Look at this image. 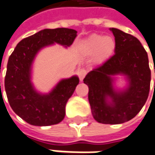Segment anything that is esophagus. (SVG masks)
Wrapping results in <instances>:
<instances>
[{"label": "esophagus", "instance_id": "1", "mask_svg": "<svg viewBox=\"0 0 155 155\" xmlns=\"http://www.w3.org/2000/svg\"><path fill=\"white\" fill-rule=\"evenodd\" d=\"M86 74H87V70L86 69H81L78 71V75H79V78L81 81H83V79L86 75Z\"/></svg>", "mask_w": 155, "mask_h": 155}]
</instances>
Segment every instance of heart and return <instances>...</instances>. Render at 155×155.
I'll return each mask as SVG.
<instances>
[{
    "label": "heart",
    "instance_id": "obj_1",
    "mask_svg": "<svg viewBox=\"0 0 155 155\" xmlns=\"http://www.w3.org/2000/svg\"><path fill=\"white\" fill-rule=\"evenodd\" d=\"M81 51L86 55L94 54L97 61L107 58L114 48V42L110 37H104L102 35H91L82 42Z\"/></svg>",
    "mask_w": 155,
    "mask_h": 155
}]
</instances>
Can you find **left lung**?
Instances as JSON below:
<instances>
[{"mask_svg":"<svg viewBox=\"0 0 155 155\" xmlns=\"http://www.w3.org/2000/svg\"><path fill=\"white\" fill-rule=\"evenodd\" d=\"M110 30L115 40L114 54L87 74L83 81L89 87L93 118L102 124L116 125L131 120L143 107L150 89L151 70L148 53L137 38L115 28ZM120 73L127 77L129 86L116 92L112 77ZM108 97L111 98L110 103Z\"/></svg>","mask_w":155,"mask_h":155,"instance_id":"obj_1","label":"left lung"}]
</instances>
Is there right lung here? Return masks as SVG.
I'll return each instance as SVG.
<instances>
[{
    "label": "right lung",
    "mask_w": 155,
    "mask_h": 155,
    "mask_svg": "<svg viewBox=\"0 0 155 155\" xmlns=\"http://www.w3.org/2000/svg\"><path fill=\"white\" fill-rule=\"evenodd\" d=\"M77 31L67 28L46 29L23 39L9 57L5 90L9 104L20 118L32 126L58 124L65 116V106L79 84L77 76L63 80L47 95L34 89L30 82L33 60L42 47L58 43L69 47Z\"/></svg>",
    "instance_id": "add662e5"
}]
</instances>
